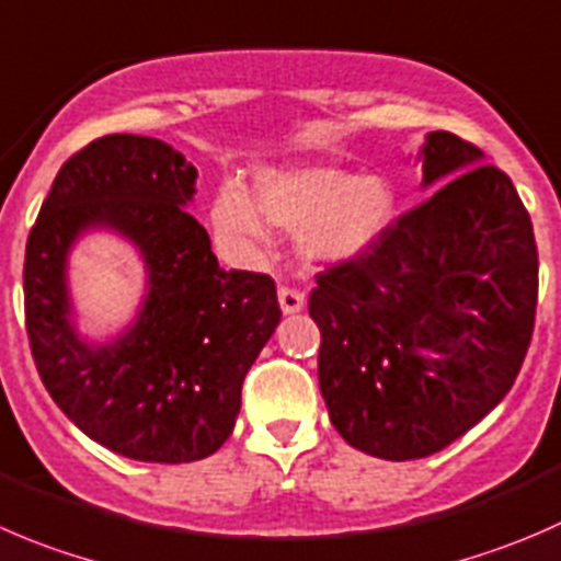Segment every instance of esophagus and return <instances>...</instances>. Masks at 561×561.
<instances>
[{"label":"esophagus","instance_id":"obj_1","mask_svg":"<svg viewBox=\"0 0 561 561\" xmlns=\"http://www.w3.org/2000/svg\"><path fill=\"white\" fill-rule=\"evenodd\" d=\"M278 302L286 316L299 313V310L305 308V297L299 291H294V288H278Z\"/></svg>","mask_w":561,"mask_h":561}]
</instances>
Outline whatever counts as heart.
<instances>
[{"label": "heart", "mask_w": 561, "mask_h": 561, "mask_svg": "<svg viewBox=\"0 0 561 561\" xmlns=\"http://www.w3.org/2000/svg\"><path fill=\"white\" fill-rule=\"evenodd\" d=\"M398 215V193L381 174H352L337 165L302 163L262 169L253 196L237 182L218 187L209 207L215 237L237 262L267 248L270 229L294 237L308 270H337L368 256Z\"/></svg>", "instance_id": "obj_1"}]
</instances>
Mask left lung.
<instances>
[{"label": "left lung", "mask_w": 561, "mask_h": 561, "mask_svg": "<svg viewBox=\"0 0 561 561\" xmlns=\"http://www.w3.org/2000/svg\"><path fill=\"white\" fill-rule=\"evenodd\" d=\"M412 160L437 191L308 299L330 423L385 461L445 450L507 396L537 308L535 231L510 176L447 130Z\"/></svg>", "instance_id": "8db88e82"}]
</instances>
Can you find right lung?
Segmentation results:
<instances>
[{
    "label": "right lung",
    "mask_w": 561,
    "mask_h": 561,
    "mask_svg": "<svg viewBox=\"0 0 561 561\" xmlns=\"http://www.w3.org/2000/svg\"><path fill=\"white\" fill-rule=\"evenodd\" d=\"M196 176L160 138L103 136L59 169L26 240L37 374L76 428L133 461L213 456L234 431L242 381L280 321L275 283L226 273L187 213ZM100 230L137 251L145 294L125 328L90 339L78 327L69 256Z\"/></svg>",
    "instance_id": "1"
}]
</instances>
